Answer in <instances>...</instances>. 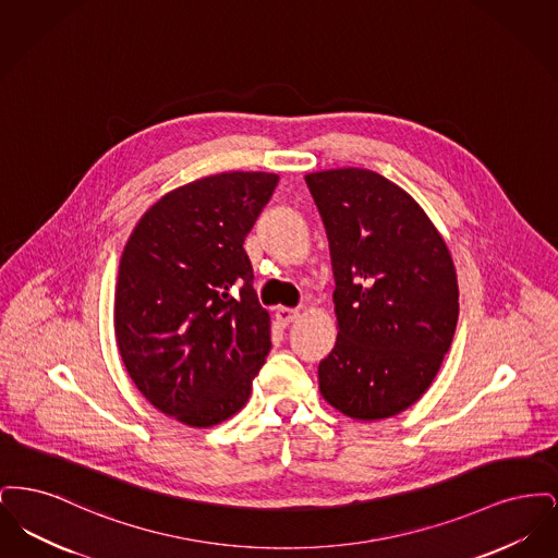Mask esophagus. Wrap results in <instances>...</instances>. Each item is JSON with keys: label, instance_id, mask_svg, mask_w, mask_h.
I'll use <instances>...</instances> for the list:
<instances>
[{"label": "esophagus", "instance_id": "esophagus-1", "mask_svg": "<svg viewBox=\"0 0 558 558\" xmlns=\"http://www.w3.org/2000/svg\"><path fill=\"white\" fill-rule=\"evenodd\" d=\"M274 316H276V322H278L280 326H289L291 322L299 318V310H291V307H278Z\"/></svg>", "mask_w": 558, "mask_h": 558}]
</instances>
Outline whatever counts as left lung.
Returning <instances> with one entry per match:
<instances>
[{
  "label": "left lung",
  "mask_w": 558,
  "mask_h": 558,
  "mask_svg": "<svg viewBox=\"0 0 558 558\" xmlns=\"http://www.w3.org/2000/svg\"><path fill=\"white\" fill-rule=\"evenodd\" d=\"M335 271L339 337L319 362V393L355 421L396 416L441 368L458 322L446 240L423 207L371 169L305 175Z\"/></svg>",
  "instance_id": "left-lung-1"
}]
</instances>
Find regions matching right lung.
I'll use <instances>...</instances> for the list:
<instances>
[{
	"label": "right lung",
	"instance_id": "right-lung-1",
	"mask_svg": "<svg viewBox=\"0 0 558 558\" xmlns=\"http://www.w3.org/2000/svg\"><path fill=\"white\" fill-rule=\"evenodd\" d=\"M276 173H217L167 192L128 240L114 335L140 393L182 425H219L251 396L271 349L244 239Z\"/></svg>",
	"mask_w": 558,
	"mask_h": 558
}]
</instances>
